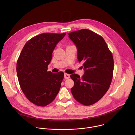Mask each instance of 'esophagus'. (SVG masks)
I'll return each mask as SVG.
<instances>
[{"mask_svg": "<svg viewBox=\"0 0 135 135\" xmlns=\"http://www.w3.org/2000/svg\"><path fill=\"white\" fill-rule=\"evenodd\" d=\"M69 78H70V75L68 74L65 73V79H69Z\"/></svg>", "mask_w": 135, "mask_h": 135, "instance_id": "esophagus-1", "label": "esophagus"}]
</instances>
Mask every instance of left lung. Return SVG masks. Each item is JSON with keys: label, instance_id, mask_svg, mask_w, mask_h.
Returning a JSON list of instances; mask_svg holds the SVG:
<instances>
[{"label": "left lung", "instance_id": "obj_1", "mask_svg": "<svg viewBox=\"0 0 135 135\" xmlns=\"http://www.w3.org/2000/svg\"><path fill=\"white\" fill-rule=\"evenodd\" d=\"M78 48V58L83 62L84 75L71 74L74 82L71 92L75 99L85 106L98 102L108 91L112 82L114 60L104 38L86 29L68 33Z\"/></svg>", "mask_w": 135, "mask_h": 135}]
</instances>
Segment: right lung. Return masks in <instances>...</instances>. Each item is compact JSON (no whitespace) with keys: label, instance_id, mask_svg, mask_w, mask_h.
<instances>
[{"label":"right lung","instance_id":"right-lung-1","mask_svg":"<svg viewBox=\"0 0 135 135\" xmlns=\"http://www.w3.org/2000/svg\"><path fill=\"white\" fill-rule=\"evenodd\" d=\"M66 33H44L29 40L16 63L19 84L27 99L38 106L52 103L59 93L64 73L47 71L56 45Z\"/></svg>","mask_w":135,"mask_h":135}]
</instances>
